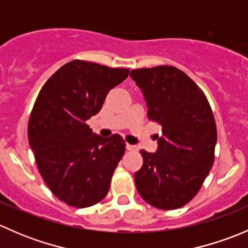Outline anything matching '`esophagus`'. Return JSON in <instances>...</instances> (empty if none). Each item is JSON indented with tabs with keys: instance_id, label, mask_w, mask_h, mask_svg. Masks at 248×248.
<instances>
[{
	"instance_id": "obj_1",
	"label": "esophagus",
	"mask_w": 248,
	"mask_h": 248,
	"mask_svg": "<svg viewBox=\"0 0 248 248\" xmlns=\"http://www.w3.org/2000/svg\"><path fill=\"white\" fill-rule=\"evenodd\" d=\"M126 149L128 150V151H136L137 147L134 146V145H131V144H126Z\"/></svg>"
}]
</instances>
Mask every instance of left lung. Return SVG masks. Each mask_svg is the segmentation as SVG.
<instances>
[{
	"mask_svg": "<svg viewBox=\"0 0 248 248\" xmlns=\"http://www.w3.org/2000/svg\"><path fill=\"white\" fill-rule=\"evenodd\" d=\"M129 74L144 93L149 120L162 126L156 154L140 151L144 162L134 174L137 189L157 209H179L197 196L214 164V112L201 87L176 67Z\"/></svg>",
	"mask_w": 248,
	"mask_h": 248,
	"instance_id": "obj_1",
	"label": "left lung"
}]
</instances>
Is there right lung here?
I'll return each instance as SVG.
<instances>
[{"mask_svg":"<svg viewBox=\"0 0 248 248\" xmlns=\"http://www.w3.org/2000/svg\"><path fill=\"white\" fill-rule=\"evenodd\" d=\"M128 72L73 60L47 79L34 102L27 127L30 146L46 186L69 206H92L108 194L126 142L119 134L97 136L86 121Z\"/></svg>","mask_w":248,"mask_h":248,"instance_id":"obj_1","label":"right lung"}]
</instances>
